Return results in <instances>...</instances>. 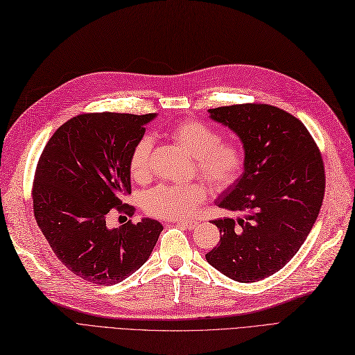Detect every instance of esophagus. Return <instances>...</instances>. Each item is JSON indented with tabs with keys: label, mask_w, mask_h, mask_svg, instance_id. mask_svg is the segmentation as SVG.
I'll return each instance as SVG.
<instances>
[{
	"label": "esophagus",
	"mask_w": 355,
	"mask_h": 355,
	"mask_svg": "<svg viewBox=\"0 0 355 355\" xmlns=\"http://www.w3.org/2000/svg\"><path fill=\"white\" fill-rule=\"evenodd\" d=\"M173 223L179 225V227H184L185 230H189V231L194 230L198 225L197 220H173Z\"/></svg>",
	"instance_id": "obj_1"
}]
</instances>
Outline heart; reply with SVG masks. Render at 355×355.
<instances>
[{
    "instance_id": "obj_1",
    "label": "heart",
    "mask_w": 355,
    "mask_h": 355,
    "mask_svg": "<svg viewBox=\"0 0 355 355\" xmlns=\"http://www.w3.org/2000/svg\"><path fill=\"white\" fill-rule=\"evenodd\" d=\"M168 136L188 155L196 158L198 173L213 188L225 189L240 178L244 164L241 151L231 144H222L220 135L206 124L194 120L182 121L170 128ZM151 149L153 141L149 137H142L132 149L128 170L137 182L146 180L151 173ZM207 197L209 189L201 182L163 184L146 192L144 209L157 218L185 219L192 216Z\"/></svg>"
}]
</instances>
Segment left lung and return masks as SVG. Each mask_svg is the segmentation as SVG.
Listing matches in <instances>:
<instances>
[{
	"label": "left lung",
	"instance_id": "1",
	"mask_svg": "<svg viewBox=\"0 0 355 355\" xmlns=\"http://www.w3.org/2000/svg\"><path fill=\"white\" fill-rule=\"evenodd\" d=\"M209 116L239 136L244 164L214 201L241 216L211 222L220 241L206 259L234 282H259L280 271L313 230L324 197L323 159L306 127L275 106H222Z\"/></svg>",
	"mask_w": 355,
	"mask_h": 355
}]
</instances>
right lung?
<instances>
[{
    "label": "right lung",
    "instance_id": "1",
    "mask_svg": "<svg viewBox=\"0 0 355 355\" xmlns=\"http://www.w3.org/2000/svg\"><path fill=\"white\" fill-rule=\"evenodd\" d=\"M157 114H83L60 125L42 151L34 214L58 259L83 280L116 284L153 253L163 225L151 218L108 228L111 209L130 194L132 149Z\"/></svg>",
    "mask_w": 355,
    "mask_h": 355
}]
</instances>
